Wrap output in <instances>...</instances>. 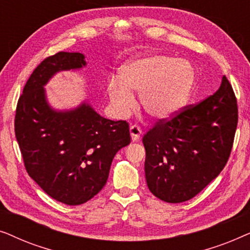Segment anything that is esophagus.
<instances>
[{
	"instance_id": "34e87169",
	"label": "esophagus",
	"mask_w": 250,
	"mask_h": 250,
	"mask_svg": "<svg viewBox=\"0 0 250 250\" xmlns=\"http://www.w3.org/2000/svg\"><path fill=\"white\" fill-rule=\"evenodd\" d=\"M129 133H131V138L133 141H138L140 136L142 134V129L140 128L138 125H132L131 127H129Z\"/></svg>"
}]
</instances>
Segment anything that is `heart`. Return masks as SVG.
<instances>
[{"label": "heart", "mask_w": 250, "mask_h": 250, "mask_svg": "<svg viewBox=\"0 0 250 250\" xmlns=\"http://www.w3.org/2000/svg\"><path fill=\"white\" fill-rule=\"evenodd\" d=\"M194 68L190 61L165 54L136 58L122 68L121 77L108 80V97L118 115H126L135 104L132 91L140 92L142 108L156 119L179 111L192 91Z\"/></svg>", "instance_id": "obj_1"}]
</instances>
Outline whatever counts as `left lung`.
<instances>
[{
    "label": "left lung",
    "instance_id": "left-lung-1",
    "mask_svg": "<svg viewBox=\"0 0 250 250\" xmlns=\"http://www.w3.org/2000/svg\"><path fill=\"white\" fill-rule=\"evenodd\" d=\"M237 125V99L225 76L213 95L159 119L142 139L151 193L170 204L197 196L227 165Z\"/></svg>",
    "mask_w": 250,
    "mask_h": 250
}]
</instances>
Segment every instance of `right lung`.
<instances>
[{
  "label": "right lung",
  "mask_w": 250,
  "mask_h": 250,
  "mask_svg": "<svg viewBox=\"0 0 250 250\" xmlns=\"http://www.w3.org/2000/svg\"><path fill=\"white\" fill-rule=\"evenodd\" d=\"M85 57L58 52L35 68L17 104L15 133L28 175L60 203L77 206L108 180L118 150L131 142L128 123L110 121L86 102L73 110L49 105L45 85L58 71L81 69Z\"/></svg>",
  "instance_id": "right-lung-1"
}]
</instances>
